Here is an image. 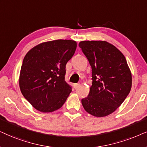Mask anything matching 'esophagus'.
<instances>
[{"instance_id":"34e87169","label":"esophagus","mask_w":147,"mask_h":147,"mask_svg":"<svg viewBox=\"0 0 147 147\" xmlns=\"http://www.w3.org/2000/svg\"><path fill=\"white\" fill-rule=\"evenodd\" d=\"M79 86H80V84H79V83L74 84V87H75V89H77V88L79 87Z\"/></svg>"}]
</instances>
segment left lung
Returning a JSON list of instances; mask_svg holds the SVG:
<instances>
[{
    "label": "left lung",
    "instance_id": "obj_1",
    "mask_svg": "<svg viewBox=\"0 0 147 147\" xmlns=\"http://www.w3.org/2000/svg\"><path fill=\"white\" fill-rule=\"evenodd\" d=\"M79 46L91 66L93 80L82 105L92 116H108L120 106L132 87V74L126 58L106 41H82Z\"/></svg>",
    "mask_w": 147,
    "mask_h": 147
}]
</instances>
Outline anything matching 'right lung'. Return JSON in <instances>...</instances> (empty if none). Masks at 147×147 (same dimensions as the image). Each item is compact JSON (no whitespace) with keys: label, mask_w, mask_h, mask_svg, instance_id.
Listing matches in <instances>:
<instances>
[{"label":"right lung","mask_w":147,"mask_h":147,"mask_svg":"<svg viewBox=\"0 0 147 147\" xmlns=\"http://www.w3.org/2000/svg\"><path fill=\"white\" fill-rule=\"evenodd\" d=\"M76 48L75 41L57 40L37 45L26 54L19 75V87L37 110L52 112L65 103L72 91L64 81L66 64Z\"/></svg>","instance_id":"1"}]
</instances>
